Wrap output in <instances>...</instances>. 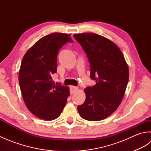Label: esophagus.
Here are the masks:
<instances>
[{
    "instance_id": "34e87169",
    "label": "esophagus",
    "mask_w": 151,
    "mask_h": 151,
    "mask_svg": "<svg viewBox=\"0 0 151 151\" xmlns=\"http://www.w3.org/2000/svg\"><path fill=\"white\" fill-rule=\"evenodd\" d=\"M77 90H78V88L76 87V86H70V94H73L74 93L76 92Z\"/></svg>"
}]
</instances>
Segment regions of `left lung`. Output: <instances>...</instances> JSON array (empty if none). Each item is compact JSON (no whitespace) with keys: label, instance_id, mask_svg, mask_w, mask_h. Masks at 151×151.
Here are the masks:
<instances>
[{"label":"left lung","instance_id":"obj_1","mask_svg":"<svg viewBox=\"0 0 151 151\" xmlns=\"http://www.w3.org/2000/svg\"><path fill=\"white\" fill-rule=\"evenodd\" d=\"M87 54L90 77L96 84L84 89L85 102L78 106L86 120L104 119L114 112L123 100L129 82V67L116 45L94 33L74 34Z\"/></svg>","mask_w":151,"mask_h":151}]
</instances>
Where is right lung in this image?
I'll return each mask as SVG.
<instances>
[{
	"mask_svg": "<svg viewBox=\"0 0 151 151\" xmlns=\"http://www.w3.org/2000/svg\"><path fill=\"white\" fill-rule=\"evenodd\" d=\"M70 35L53 33L41 38L22 58L19 82L27 108L45 121L55 119L65 106L69 88L54 84L52 76L57 70V55L64 44L73 43Z\"/></svg>",
	"mask_w": 151,
	"mask_h": 151,
	"instance_id": "obj_1",
	"label": "right lung"
}]
</instances>
